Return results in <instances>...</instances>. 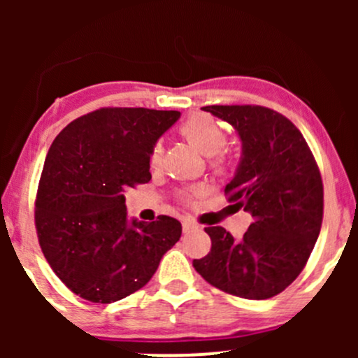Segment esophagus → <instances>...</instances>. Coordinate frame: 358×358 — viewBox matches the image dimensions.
<instances>
[{
	"label": "esophagus",
	"mask_w": 358,
	"mask_h": 358,
	"mask_svg": "<svg viewBox=\"0 0 358 358\" xmlns=\"http://www.w3.org/2000/svg\"><path fill=\"white\" fill-rule=\"evenodd\" d=\"M182 227H183V232L185 234L193 232V231H199V225H196L195 222H192V220H183Z\"/></svg>",
	"instance_id": "esophagus-1"
}]
</instances>
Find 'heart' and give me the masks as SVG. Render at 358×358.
Returning <instances> with one entry per match:
<instances>
[{
	"instance_id": "1",
	"label": "heart",
	"mask_w": 358,
	"mask_h": 358,
	"mask_svg": "<svg viewBox=\"0 0 358 358\" xmlns=\"http://www.w3.org/2000/svg\"><path fill=\"white\" fill-rule=\"evenodd\" d=\"M180 134L187 139L196 151L205 156H212V165L217 170H224L227 166V158L220 153L222 148L227 143V133L224 126L217 119L208 114H192L187 121L180 126ZM162 158V145H155L151 151V165H158ZM193 193H185V200L190 202Z\"/></svg>"
}]
</instances>
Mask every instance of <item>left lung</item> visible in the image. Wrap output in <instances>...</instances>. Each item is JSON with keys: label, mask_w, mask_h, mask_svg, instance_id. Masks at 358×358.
I'll return each instance as SVG.
<instances>
[{"label": "left lung", "mask_w": 358, "mask_h": 358, "mask_svg": "<svg viewBox=\"0 0 358 358\" xmlns=\"http://www.w3.org/2000/svg\"><path fill=\"white\" fill-rule=\"evenodd\" d=\"M236 129L241 162L225 193L252 215L241 241L207 227L212 249L193 268L212 286L245 299L285 291L305 268L323 219V183L305 138L289 119L262 106L202 108Z\"/></svg>", "instance_id": "1"}]
</instances>
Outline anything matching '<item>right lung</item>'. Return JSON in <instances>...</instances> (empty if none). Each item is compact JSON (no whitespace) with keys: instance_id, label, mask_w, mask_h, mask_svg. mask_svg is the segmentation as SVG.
Listing matches in <instances>:
<instances>
[{"instance_id":"right-lung-1","label":"right lung","mask_w":358,"mask_h":358,"mask_svg":"<svg viewBox=\"0 0 358 358\" xmlns=\"http://www.w3.org/2000/svg\"><path fill=\"white\" fill-rule=\"evenodd\" d=\"M178 110L104 108L72 121L53 139L36 193L40 248L69 289L92 303H114L153 278L182 236L159 215L127 219L124 192L151 180V151Z\"/></svg>"}]
</instances>
